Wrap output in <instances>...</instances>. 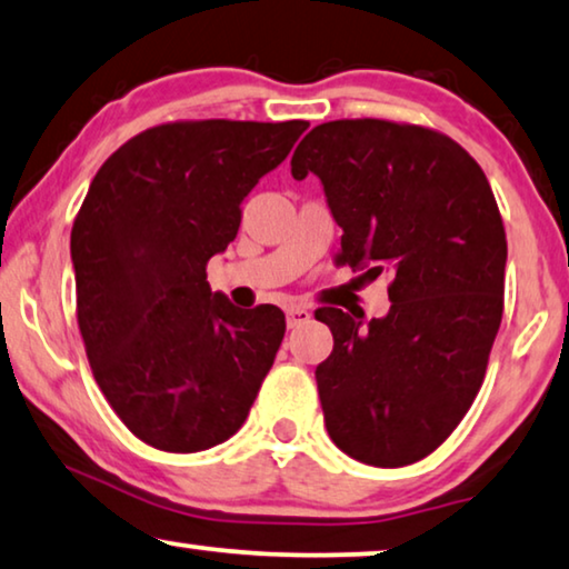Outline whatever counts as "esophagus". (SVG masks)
I'll list each match as a JSON object with an SVG mask.
<instances>
[{"label": "esophagus", "mask_w": 569, "mask_h": 569, "mask_svg": "<svg viewBox=\"0 0 569 569\" xmlns=\"http://www.w3.org/2000/svg\"><path fill=\"white\" fill-rule=\"evenodd\" d=\"M310 320V312L300 308V305H292V308H287V326L290 328H298L302 323H308Z\"/></svg>", "instance_id": "obj_1"}]
</instances>
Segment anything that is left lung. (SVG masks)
Listing matches in <instances>:
<instances>
[{"instance_id": "8db88e82", "label": "left lung", "mask_w": 569, "mask_h": 569, "mask_svg": "<svg viewBox=\"0 0 569 569\" xmlns=\"http://www.w3.org/2000/svg\"><path fill=\"white\" fill-rule=\"evenodd\" d=\"M290 167L323 184L341 264L392 277L385 318L316 310L333 333L316 369L328 436L365 465H413L472 406L503 318L508 243L488 177L449 136L372 118L312 128Z\"/></svg>"}]
</instances>
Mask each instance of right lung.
I'll list each match as a JSON object with an SVG mask.
<instances>
[{"instance_id": "obj_1", "label": "right lung", "mask_w": 569, "mask_h": 569, "mask_svg": "<svg viewBox=\"0 0 569 569\" xmlns=\"http://www.w3.org/2000/svg\"><path fill=\"white\" fill-rule=\"evenodd\" d=\"M308 126L167 122L122 143L89 184L71 228L79 331L107 402L156 449L230 439L274 365L284 312L236 308L204 269Z\"/></svg>"}]
</instances>
